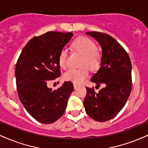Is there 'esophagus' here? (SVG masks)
<instances>
[{"label":"esophagus","instance_id":"1","mask_svg":"<svg viewBox=\"0 0 148 148\" xmlns=\"http://www.w3.org/2000/svg\"><path fill=\"white\" fill-rule=\"evenodd\" d=\"M79 84H74V88H75V89H76V88H79Z\"/></svg>","mask_w":148,"mask_h":148}]
</instances>
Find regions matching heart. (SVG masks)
Returning a JSON list of instances; mask_svg holds the SVG:
<instances>
[{
	"mask_svg": "<svg viewBox=\"0 0 148 148\" xmlns=\"http://www.w3.org/2000/svg\"><path fill=\"white\" fill-rule=\"evenodd\" d=\"M72 48L76 51L84 54L81 65L84 66L79 69H69L64 73V77L67 81L74 84L83 83L89 76V69L97 70L101 63V55L97 51V47L92 40L88 37H79L72 44ZM59 64L62 68L68 67V51L66 48L61 49L58 56Z\"/></svg>",
	"mask_w": 148,
	"mask_h": 148,
	"instance_id": "b5f03b06",
	"label": "heart"
}]
</instances>
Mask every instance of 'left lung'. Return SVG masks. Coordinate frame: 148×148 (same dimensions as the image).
<instances>
[{
  "label": "left lung",
  "mask_w": 148,
  "mask_h": 148,
  "mask_svg": "<svg viewBox=\"0 0 148 148\" xmlns=\"http://www.w3.org/2000/svg\"><path fill=\"white\" fill-rule=\"evenodd\" d=\"M102 49L101 67L91 81L99 88H86L84 104L86 113L96 121L105 122L113 118L127 103L132 91V63L127 52L113 37L99 32H87ZM96 86V87H97Z\"/></svg>",
  "instance_id": "obj_1"
}]
</instances>
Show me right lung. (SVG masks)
<instances>
[{"label": "right lung", "instance_id": "1", "mask_svg": "<svg viewBox=\"0 0 148 148\" xmlns=\"http://www.w3.org/2000/svg\"><path fill=\"white\" fill-rule=\"evenodd\" d=\"M73 36L71 33L47 32L32 38L20 54L15 68L16 89L28 113L44 124L56 122L63 115L74 90L66 81L53 90L47 83L60 76V51Z\"/></svg>", "mask_w": 148, "mask_h": 148}]
</instances>
